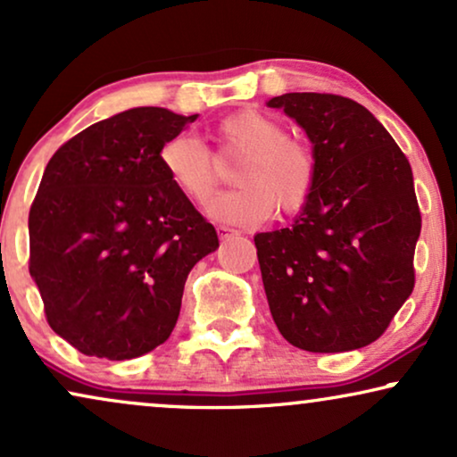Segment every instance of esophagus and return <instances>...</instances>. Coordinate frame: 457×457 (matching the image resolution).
<instances>
[{"mask_svg":"<svg viewBox=\"0 0 457 457\" xmlns=\"http://www.w3.org/2000/svg\"><path fill=\"white\" fill-rule=\"evenodd\" d=\"M218 230V237L222 239V241H227V239H230V237H237V230H233V228H228V227H218L216 228Z\"/></svg>","mask_w":457,"mask_h":457,"instance_id":"1","label":"esophagus"}]
</instances>
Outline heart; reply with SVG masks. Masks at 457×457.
I'll use <instances>...</instances> for the list:
<instances>
[{
  "label": "heart",
  "instance_id": "heart-1",
  "mask_svg": "<svg viewBox=\"0 0 457 457\" xmlns=\"http://www.w3.org/2000/svg\"><path fill=\"white\" fill-rule=\"evenodd\" d=\"M218 150L241 156L233 171L237 188L213 196L207 213L224 224L256 227L271 218L273 207L295 213L305 205L315 186L312 150L286 137L279 120L256 110L235 112L218 122ZM162 171L184 196L195 203L210 199L218 184V167L210 150L190 133L169 137L161 145Z\"/></svg>",
  "mask_w": 457,
  "mask_h": 457
}]
</instances>
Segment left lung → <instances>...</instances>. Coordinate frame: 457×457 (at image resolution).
Segmentation results:
<instances>
[{
    "label": "left lung",
    "instance_id": "obj_1",
    "mask_svg": "<svg viewBox=\"0 0 457 457\" xmlns=\"http://www.w3.org/2000/svg\"><path fill=\"white\" fill-rule=\"evenodd\" d=\"M267 105L307 133L318 171L290 227L254 235L275 324L305 352L369 345L415 284L421 216L407 156L347 97L286 93Z\"/></svg>",
    "mask_w": 457,
    "mask_h": 457
}]
</instances>
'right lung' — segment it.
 Returning a JSON list of instances; mask_svg holds the SVG:
<instances>
[{
  "mask_svg": "<svg viewBox=\"0 0 457 457\" xmlns=\"http://www.w3.org/2000/svg\"><path fill=\"white\" fill-rule=\"evenodd\" d=\"M199 114L133 108L54 152L29 212V273L56 335L95 358L165 343L216 228L162 171L161 145Z\"/></svg>",
  "mask_w": 457,
  "mask_h": 457,
  "instance_id": "1",
  "label": "right lung"
}]
</instances>
